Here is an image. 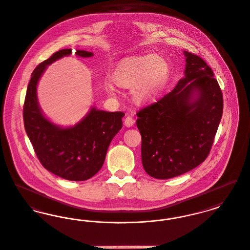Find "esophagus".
<instances>
[{
	"instance_id": "1",
	"label": "esophagus",
	"mask_w": 250,
	"mask_h": 250,
	"mask_svg": "<svg viewBox=\"0 0 250 250\" xmlns=\"http://www.w3.org/2000/svg\"><path fill=\"white\" fill-rule=\"evenodd\" d=\"M124 124H125L126 127H132V126H133V124H134L133 117H131V116H127V117L125 118V120H124Z\"/></svg>"
}]
</instances>
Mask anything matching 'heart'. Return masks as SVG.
Returning a JSON list of instances; mask_svg holds the SVG:
<instances>
[{"mask_svg": "<svg viewBox=\"0 0 250 250\" xmlns=\"http://www.w3.org/2000/svg\"><path fill=\"white\" fill-rule=\"evenodd\" d=\"M169 78L166 60L157 55H145L123 59L114 72V80L121 87L131 88L133 100L147 103L155 100L165 89ZM112 94L113 86L108 87Z\"/></svg>", "mask_w": 250, "mask_h": 250, "instance_id": "heart-1", "label": "heart"}]
</instances>
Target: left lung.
<instances>
[{
    "label": "left lung",
    "instance_id": "obj_1",
    "mask_svg": "<svg viewBox=\"0 0 250 250\" xmlns=\"http://www.w3.org/2000/svg\"><path fill=\"white\" fill-rule=\"evenodd\" d=\"M184 55L183 79L136 114L142 165L156 179L181 175L203 163L223 115V94L212 70L198 56Z\"/></svg>",
    "mask_w": 250,
    "mask_h": 250
}]
</instances>
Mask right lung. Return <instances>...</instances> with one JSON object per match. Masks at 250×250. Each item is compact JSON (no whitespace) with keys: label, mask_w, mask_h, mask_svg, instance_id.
I'll return each instance as SVG.
<instances>
[{"label":"right lung","mask_w":250,"mask_h":250,"mask_svg":"<svg viewBox=\"0 0 250 250\" xmlns=\"http://www.w3.org/2000/svg\"><path fill=\"white\" fill-rule=\"evenodd\" d=\"M72 49H62L35 68L27 86L23 105V123L34 150L47 170L70 181L93 177L103 165L108 147L122 128V112H105L93 107L83 120L73 127L62 128L43 116L37 98V85L46 67L70 56ZM77 56L89 58L92 52L77 50Z\"/></svg>","instance_id":"1"}]
</instances>
